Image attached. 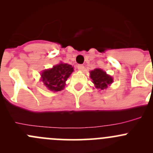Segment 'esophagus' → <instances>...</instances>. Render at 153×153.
I'll return each mask as SVG.
<instances>
[{
    "label": "esophagus",
    "instance_id": "esophagus-1",
    "mask_svg": "<svg viewBox=\"0 0 153 153\" xmlns=\"http://www.w3.org/2000/svg\"><path fill=\"white\" fill-rule=\"evenodd\" d=\"M84 65H82V64H78V69H79L80 71H82L83 69H84Z\"/></svg>",
    "mask_w": 153,
    "mask_h": 153
}]
</instances>
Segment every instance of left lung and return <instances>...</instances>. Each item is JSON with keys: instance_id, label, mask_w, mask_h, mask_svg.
<instances>
[{"instance_id": "obj_1", "label": "left lung", "mask_w": 153, "mask_h": 153, "mask_svg": "<svg viewBox=\"0 0 153 153\" xmlns=\"http://www.w3.org/2000/svg\"><path fill=\"white\" fill-rule=\"evenodd\" d=\"M90 78L92 80V83L95 84L96 89L104 90L113 82V78L110 75H107L105 71L101 69H95L90 71Z\"/></svg>"}]
</instances>
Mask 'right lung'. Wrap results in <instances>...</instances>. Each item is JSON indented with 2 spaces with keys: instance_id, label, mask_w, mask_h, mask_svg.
I'll return each instance as SVG.
<instances>
[{
  "instance_id": "obj_1",
  "label": "right lung",
  "mask_w": 153,
  "mask_h": 153,
  "mask_svg": "<svg viewBox=\"0 0 153 153\" xmlns=\"http://www.w3.org/2000/svg\"><path fill=\"white\" fill-rule=\"evenodd\" d=\"M73 71V67L71 65L61 63L51 69L43 71L41 75V81L49 90L61 91L65 87V82Z\"/></svg>"
}]
</instances>
